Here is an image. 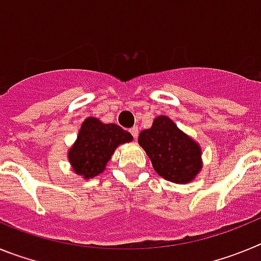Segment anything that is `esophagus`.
<instances>
[{
  "instance_id": "obj_1",
  "label": "esophagus",
  "mask_w": 261,
  "mask_h": 261,
  "mask_svg": "<svg viewBox=\"0 0 261 261\" xmlns=\"http://www.w3.org/2000/svg\"><path fill=\"white\" fill-rule=\"evenodd\" d=\"M129 132H130V135H132L133 137L137 138V136H138V128H137V126H133V128L129 129Z\"/></svg>"
}]
</instances>
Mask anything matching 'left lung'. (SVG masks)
<instances>
[{
    "mask_svg": "<svg viewBox=\"0 0 261 261\" xmlns=\"http://www.w3.org/2000/svg\"><path fill=\"white\" fill-rule=\"evenodd\" d=\"M159 176L172 183H190L201 170V147L167 116L154 119L151 128L138 136Z\"/></svg>",
    "mask_w": 261,
    "mask_h": 261,
    "instance_id": "1",
    "label": "left lung"
}]
</instances>
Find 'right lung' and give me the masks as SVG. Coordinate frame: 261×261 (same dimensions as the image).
I'll return each mask as SVG.
<instances>
[{"label": "right lung", "mask_w": 261, "mask_h": 261, "mask_svg": "<svg viewBox=\"0 0 261 261\" xmlns=\"http://www.w3.org/2000/svg\"><path fill=\"white\" fill-rule=\"evenodd\" d=\"M132 140V135L116 124H103L95 117H87L81 125L77 141L69 150V162L75 174L91 179L105 171L119 145Z\"/></svg>", "instance_id": "add662e5"}]
</instances>
